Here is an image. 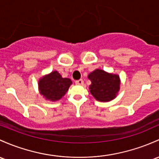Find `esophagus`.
Returning <instances> with one entry per match:
<instances>
[{"label":"esophagus","mask_w":159,"mask_h":159,"mask_svg":"<svg viewBox=\"0 0 159 159\" xmlns=\"http://www.w3.org/2000/svg\"><path fill=\"white\" fill-rule=\"evenodd\" d=\"M75 84H78V85H81V84H84V81L82 79H79V80H78V81H75Z\"/></svg>","instance_id":"34e87169"}]
</instances>
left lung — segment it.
<instances>
[{"label": "left lung", "instance_id": "1", "mask_svg": "<svg viewBox=\"0 0 159 159\" xmlns=\"http://www.w3.org/2000/svg\"><path fill=\"white\" fill-rule=\"evenodd\" d=\"M88 78L91 81L90 92L97 100L108 102L116 98L121 84L118 75L96 69L88 75Z\"/></svg>", "mask_w": 159, "mask_h": 159}]
</instances>
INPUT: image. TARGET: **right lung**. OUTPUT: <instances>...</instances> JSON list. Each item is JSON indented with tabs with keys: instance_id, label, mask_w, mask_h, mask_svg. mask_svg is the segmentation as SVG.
I'll use <instances>...</instances> for the list:
<instances>
[{
	"instance_id": "1",
	"label": "right lung",
	"mask_w": 159,
	"mask_h": 159,
	"mask_svg": "<svg viewBox=\"0 0 159 159\" xmlns=\"http://www.w3.org/2000/svg\"><path fill=\"white\" fill-rule=\"evenodd\" d=\"M72 84L71 79L62 78L57 71H52L38 81L40 93L46 99L57 101L65 95Z\"/></svg>"
}]
</instances>
